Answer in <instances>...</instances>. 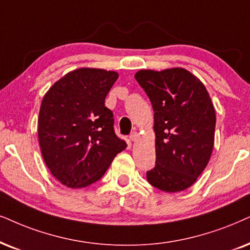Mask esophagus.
Segmentation results:
<instances>
[{"mask_svg": "<svg viewBox=\"0 0 250 250\" xmlns=\"http://www.w3.org/2000/svg\"><path fill=\"white\" fill-rule=\"evenodd\" d=\"M138 137V132L137 131H132L130 135H129V140H130L131 142H135L136 140H137Z\"/></svg>", "mask_w": 250, "mask_h": 250, "instance_id": "obj_1", "label": "esophagus"}]
</instances>
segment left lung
<instances>
[{"instance_id":"left-lung-1","label":"left lung","mask_w":250,"mask_h":250,"mask_svg":"<svg viewBox=\"0 0 250 250\" xmlns=\"http://www.w3.org/2000/svg\"><path fill=\"white\" fill-rule=\"evenodd\" d=\"M136 81L154 112L156 166L148 183L166 192L195 183L212 153L216 113L203 83L182 68L140 70Z\"/></svg>"}]
</instances>
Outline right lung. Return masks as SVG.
<instances>
[{"label": "right lung", "instance_id": "obj_1", "mask_svg": "<svg viewBox=\"0 0 250 250\" xmlns=\"http://www.w3.org/2000/svg\"><path fill=\"white\" fill-rule=\"evenodd\" d=\"M115 71L81 68L69 72L43 97L38 119L39 144L47 167L62 185L83 188L102 179L127 146L114 131L105 98Z\"/></svg>", "mask_w": 250, "mask_h": 250}]
</instances>
